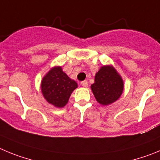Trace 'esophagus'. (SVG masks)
<instances>
[{
	"mask_svg": "<svg viewBox=\"0 0 160 160\" xmlns=\"http://www.w3.org/2000/svg\"><path fill=\"white\" fill-rule=\"evenodd\" d=\"M80 83H81V85L83 86V88H87L88 87V81H87V80H83V81H82Z\"/></svg>",
	"mask_w": 160,
	"mask_h": 160,
	"instance_id": "34e87169",
	"label": "esophagus"
}]
</instances>
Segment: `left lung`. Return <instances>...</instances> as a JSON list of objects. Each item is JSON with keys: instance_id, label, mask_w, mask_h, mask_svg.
<instances>
[{"instance_id": "8db88e82", "label": "left lung", "mask_w": 160, "mask_h": 160, "mask_svg": "<svg viewBox=\"0 0 160 160\" xmlns=\"http://www.w3.org/2000/svg\"><path fill=\"white\" fill-rule=\"evenodd\" d=\"M123 80L112 65H103L95 75V82L91 89L96 101L108 106L121 96L123 91Z\"/></svg>"}]
</instances>
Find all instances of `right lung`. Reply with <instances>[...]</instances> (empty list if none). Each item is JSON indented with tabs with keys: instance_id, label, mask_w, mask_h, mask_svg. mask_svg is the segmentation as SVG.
Wrapping results in <instances>:
<instances>
[{
	"instance_id": "add662e5",
	"label": "right lung",
	"mask_w": 160,
	"mask_h": 160,
	"mask_svg": "<svg viewBox=\"0 0 160 160\" xmlns=\"http://www.w3.org/2000/svg\"><path fill=\"white\" fill-rule=\"evenodd\" d=\"M77 87V82L68 77L60 66L52 68L41 83V92L46 101L59 108L67 104L70 96Z\"/></svg>"
}]
</instances>
